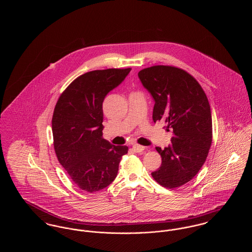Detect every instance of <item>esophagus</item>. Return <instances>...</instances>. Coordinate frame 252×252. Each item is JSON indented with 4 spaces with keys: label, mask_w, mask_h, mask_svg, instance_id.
<instances>
[{
    "label": "esophagus",
    "mask_w": 252,
    "mask_h": 252,
    "mask_svg": "<svg viewBox=\"0 0 252 252\" xmlns=\"http://www.w3.org/2000/svg\"><path fill=\"white\" fill-rule=\"evenodd\" d=\"M132 149H133L135 152H137V153H141V152H143V151H144V146H143V145H140V144H133Z\"/></svg>",
    "instance_id": "34e87169"
}]
</instances>
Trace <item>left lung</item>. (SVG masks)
<instances>
[{
	"instance_id": "1",
	"label": "left lung",
	"mask_w": 252,
	"mask_h": 252,
	"mask_svg": "<svg viewBox=\"0 0 252 252\" xmlns=\"http://www.w3.org/2000/svg\"><path fill=\"white\" fill-rule=\"evenodd\" d=\"M153 97V121L173 131L171 144L161 149V165L152 177L169 189L187 183L207 158L213 138L211 108L203 89L188 72L171 66H153L138 73Z\"/></svg>"
}]
</instances>
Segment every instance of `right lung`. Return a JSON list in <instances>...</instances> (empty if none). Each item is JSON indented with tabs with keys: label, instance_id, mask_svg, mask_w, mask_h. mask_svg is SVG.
<instances>
[{
	"label": "right lung",
	"instance_id": "right-lung-1",
	"mask_svg": "<svg viewBox=\"0 0 252 252\" xmlns=\"http://www.w3.org/2000/svg\"><path fill=\"white\" fill-rule=\"evenodd\" d=\"M108 69L86 72L60 95L54 110L52 131L60 164L86 192L100 191L115 180L126 145L102 138L103 102L130 72Z\"/></svg>",
	"mask_w": 252,
	"mask_h": 252
}]
</instances>
